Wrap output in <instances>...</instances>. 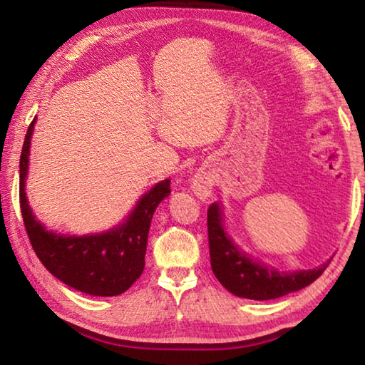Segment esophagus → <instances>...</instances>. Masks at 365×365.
<instances>
[{"instance_id":"obj_1","label":"esophagus","mask_w":365,"mask_h":365,"mask_svg":"<svg viewBox=\"0 0 365 365\" xmlns=\"http://www.w3.org/2000/svg\"><path fill=\"white\" fill-rule=\"evenodd\" d=\"M211 190H212V180L211 177L206 175V174H197L193 178V191L197 197H201V200H206V197L211 195Z\"/></svg>"}]
</instances>
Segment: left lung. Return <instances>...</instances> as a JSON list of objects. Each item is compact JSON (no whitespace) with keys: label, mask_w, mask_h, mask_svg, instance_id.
Instances as JSON below:
<instances>
[{"label":"left lung","mask_w":365,"mask_h":365,"mask_svg":"<svg viewBox=\"0 0 365 365\" xmlns=\"http://www.w3.org/2000/svg\"><path fill=\"white\" fill-rule=\"evenodd\" d=\"M207 238L215 279L240 298L257 301L280 298L311 285L329 267V262H325L317 269L285 274L255 262L235 248L232 240L227 237L217 205L207 209Z\"/></svg>","instance_id":"1"}]
</instances>
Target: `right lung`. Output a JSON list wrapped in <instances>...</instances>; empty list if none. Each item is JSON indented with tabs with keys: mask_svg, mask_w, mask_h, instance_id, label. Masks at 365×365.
<instances>
[{
	"mask_svg": "<svg viewBox=\"0 0 365 365\" xmlns=\"http://www.w3.org/2000/svg\"><path fill=\"white\" fill-rule=\"evenodd\" d=\"M34 123L35 119L29 125L21 153L19 201L35 255L56 279L78 292L93 296H117L127 292L143 272L153 214L159 202L170 195V180L153 187L138 201L125 224L110 232L88 237H64L48 232L35 220L24 190Z\"/></svg>",
	"mask_w": 365,
	"mask_h": 365,
	"instance_id": "add662e5",
	"label": "right lung"
}]
</instances>
